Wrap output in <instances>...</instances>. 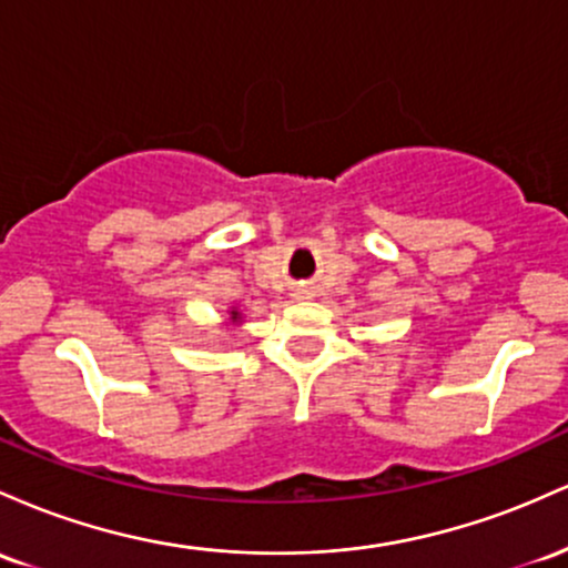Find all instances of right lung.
I'll return each mask as SVG.
<instances>
[{
  "label": "right lung",
  "mask_w": 568,
  "mask_h": 568,
  "mask_svg": "<svg viewBox=\"0 0 568 568\" xmlns=\"http://www.w3.org/2000/svg\"><path fill=\"white\" fill-rule=\"evenodd\" d=\"M241 324H244V314H241V311L235 308V305H233V308H227V316H225V327H227V329H239Z\"/></svg>",
  "instance_id": "add662e5"
}]
</instances>
